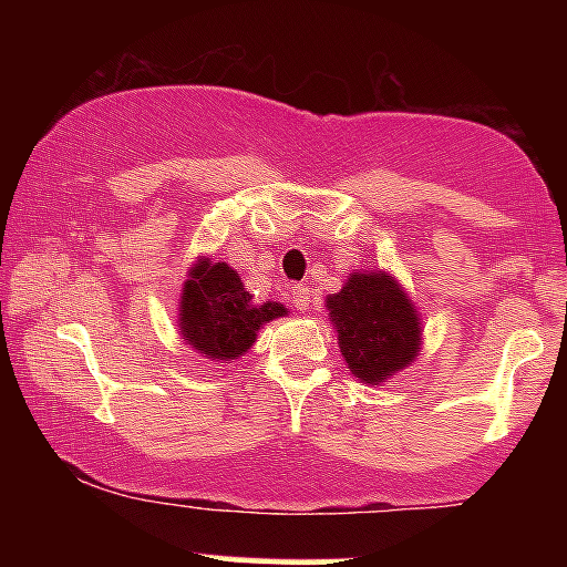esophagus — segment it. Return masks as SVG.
Returning <instances> with one entry per match:
<instances>
[{"label":"esophagus","instance_id":"34e87169","mask_svg":"<svg viewBox=\"0 0 567 567\" xmlns=\"http://www.w3.org/2000/svg\"><path fill=\"white\" fill-rule=\"evenodd\" d=\"M290 296H292V306H296L298 311H309L311 301H315V290H311L309 285H296Z\"/></svg>","mask_w":567,"mask_h":567}]
</instances>
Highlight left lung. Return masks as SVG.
<instances>
[{
    "label": "left lung",
    "mask_w": 567,
    "mask_h": 567,
    "mask_svg": "<svg viewBox=\"0 0 567 567\" xmlns=\"http://www.w3.org/2000/svg\"><path fill=\"white\" fill-rule=\"evenodd\" d=\"M338 349L360 383L381 386L413 365L424 343L415 303L394 275L354 269L343 288L324 298Z\"/></svg>",
    "instance_id": "8db88e82"
}]
</instances>
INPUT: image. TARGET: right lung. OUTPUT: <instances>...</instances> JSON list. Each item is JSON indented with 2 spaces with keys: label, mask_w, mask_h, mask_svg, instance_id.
<instances>
[{
  "label": "right lung",
  "mask_w": 567,
  "mask_h": 567,
  "mask_svg": "<svg viewBox=\"0 0 567 567\" xmlns=\"http://www.w3.org/2000/svg\"><path fill=\"white\" fill-rule=\"evenodd\" d=\"M285 315L279 301H252L234 266L199 256L181 288L178 333L205 360L231 362L245 357L266 322Z\"/></svg>",
  "instance_id": "1"
}]
</instances>
